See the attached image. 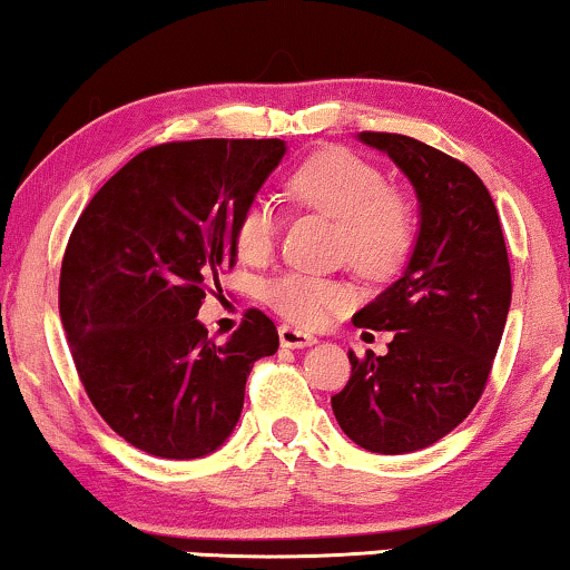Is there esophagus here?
Segmentation results:
<instances>
[{
    "label": "esophagus",
    "mask_w": 570,
    "mask_h": 570,
    "mask_svg": "<svg viewBox=\"0 0 570 570\" xmlns=\"http://www.w3.org/2000/svg\"><path fill=\"white\" fill-rule=\"evenodd\" d=\"M278 342L281 347H289V350H305V347H313L318 338L313 334H307V331H299L294 326H281L278 328Z\"/></svg>",
    "instance_id": "esophagus-1"
}]
</instances>
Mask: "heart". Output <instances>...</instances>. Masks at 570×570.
<instances>
[{
    "label": "heart",
    "mask_w": 570,
    "mask_h": 570,
    "mask_svg": "<svg viewBox=\"0 0 570 570\" xmlns=\"http://www.w3.org/2000/svg\"><path fill=\"white\" fill-rule=\"evenodd\" d=\"M297 205L336 220V252L363 276H386L413 244V213L402 194L386 189L376 165L347 149L315 155L286 184ZM278 234L271 199L255 197L236 223V249L244 261H263ZM263 299L297 326H321L347 305V289L331 278L281 273L263 286Z\"/></svg>",
    "instance_id": "b5f03b06"
}]
</instances>
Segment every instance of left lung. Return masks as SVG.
<instances>
[{
  "instance_id": "1",
  "label": "left lung",
  "mask_w": 570,
  "mask_h": 570,
  "mask_svg": "<svg viewBox=\"0 0 570 570\" xmlns=\"http://www.w3.org/2000/svg\"><path fill=\"white\" fill-rule=\"evenodd\" d=\"M357 139L410 178L421 232L405 273L352 318L357 328L392 331L389 352H350L352 376L331 407L363 450L405 455L439 442L476 407L513 284L500 215L476 173L402 134Z\"/></svg>"
}]
</instances>
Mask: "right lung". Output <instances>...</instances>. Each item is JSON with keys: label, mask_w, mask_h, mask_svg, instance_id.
<instances>
[{"label": "right lung", "mask_w": 570, "mask_h": 570, "mask_svg": "<svg viewBox=\"0 0 570 570\" xmlns=\"http://www.w3.org/2000/svg\"><path fill=\"white\" fill-rule=\"evenodd\" d=\"M281 139L144 149L94 194L60 271V318L91 405L155 458H205L232 436L255 360L278 331L247 309L226 344L197 321L205 281L236 263V223L276 170Z\"/></svg>", "instance_id": "1"}]
</instances>
